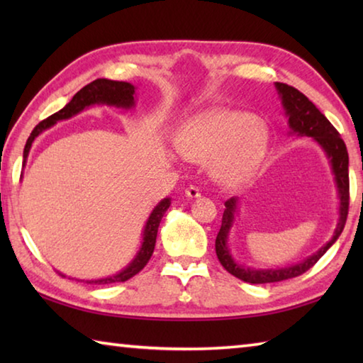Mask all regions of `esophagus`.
Instances as JSON below:
<instances>
[{
	"label": "esophagus",
	"instance_id": "34e87169",
	"mask_svg": "<svg viewBox=\"0 0 363 363\" xmlns=\"http://www.w3.org/2000/svg\"><path fill=\"white\" fill-rule=\"evenodd\" d=\"M186 195L189 196V199H199V196L201 195V192H200V189L196 187V186H190V187L186 189Z\"/></svg>",
	"mask_w": 363,
	"mask_h": 363
}]
</instances>
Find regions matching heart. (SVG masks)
<instances>
[{
	"mask_svg": "<svg viewBox=\"0 0 363 363\" xmlns=\"http://www.w3.org/2000/svg\"><path fill=\"white\" fill-rule=\"evenodd\" d=\"M267 149V125L242 110L219 108L199 115L179 136L182 155L196 163L213 162L214 177L225 184L248 179Z\"/></svg>",
	"mask_w": 363,
	"mask_h": 363,
	"instance_id": "b5f03b06",
	"label": "heart"
}]
</instances>
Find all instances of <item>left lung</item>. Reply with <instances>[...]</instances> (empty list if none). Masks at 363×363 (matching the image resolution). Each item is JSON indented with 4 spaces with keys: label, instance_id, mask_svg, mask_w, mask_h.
I'll use <instances>...</instances> for the list:
<instances>
[{
    "label": "left lung",
    "instance_id": "1",
    "mask_svg": "<svg viewBox=\"0 0 363 363\" xmlns=\"http://www.w3.org/2000/svg\"><path fill=\"white\" fill-rule=\"evenodd\" d=\"M275 88L279 91L281 106L285 108V115L288 116V125H290L291 133L298 134L299 138H312L322 147L323 152L327 153L331 171L335 174L337 196H340V220H337V225L331 240L325 243L317 253L309 256L304 261L293 264V266L277 269L243 267L237 261H233L230 250L227 247V238H229V232L232 229L233 219H235L237 213V199L233 196V199L227 200L224 203L225 210L223 214V224H220V229L216 237V255L219 262L223 264V267L227 272L232 274L233 277L247 281V284H274V281L288 280L304 274L337 240V237L341 235L344 229V224H346L349 211V155L346 144L341 139L340 133L327 120V116L307 99L301 91L285 83H275Z\"/></svg>",
    "mask_w": 363,
    "mask_h": 363
}]
</instances>
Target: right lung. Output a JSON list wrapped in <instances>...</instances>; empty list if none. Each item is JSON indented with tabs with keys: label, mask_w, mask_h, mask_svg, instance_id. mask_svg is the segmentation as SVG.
<instances>
[{
	"label": "right lung",
	"mask_w": 363,
	"mask_h": 363,
	"mask_svg": "<svg viewBox=\"0 0 363 363\" xmlns=\"http://www.w3.org/2000/svg\"><path fill=\"white\" fill-rule=\"evenodd\" d=\"M136 88L131 83L126 82H113V79H106V78H99L94 79L93 83L86 84L84 88H82L78 93L72 97V101L67 104V106L59 110L51 116H48L46 120H43L41 123L35 126V130L30 134V138L27 139L26 149H23V163L28 157L30 147H32L33 140L36 136L51 128L52 125H56L60 120H67L72 118L73 115H77L82 112L83 108L94 106V104H107V106H115V107H121V108H131L134 106V91ZM171 205L169 199H163L160 203L153 208V211L150 213L149 219H147L145 227H144V233H143V245H140V250L138 251V255L134 259L128 264V266L121 270V272L110 275V277L106 279H99V280H83L86 284H97V285H108V284H116V281H126L131 277H134L138 272H140L145 267V264L149 262L150 256L153 253V248H155V242H157V232H158V225L162 223L163 214L167 213V210ZM62 275V274H60ZM65 277V275H62Z\"/></svg>",
	"instance_id": "right-lung-1"
}]
</instances>
